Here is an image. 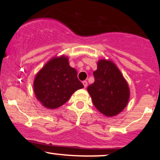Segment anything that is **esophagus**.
Here are the masks:
<instances>
[{"mask_svg": "<svg viewBox=\"0 0 160 160\" xmlns=\"http://www.w3.org/2000/svg\"><path fill=\"white\" fill-rule=\"evenodd\" d=\"M82 84H83V86H84V87H86V86H87V85H88V83H87V81H86V80H84V81H82Z\"/></svg>", "mask_w": 160, "mask_h": 160, "instance_id": "esophagus-1", "label": "esophagus"}]
</instances>
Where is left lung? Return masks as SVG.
Returning <instances> with one entry per match:
<instances>
[{
	"label": "left lung",
	"instance_id": "left-lung-1",
	"mask_svg": "<svg viewBox=\"0 0 160 160\" xmlns=\"http://www.w3.org/2000/svg\"><path fill=\"white\" fill-rule=\"evenodd\" d=\"M95 82L87 87L93 104L107 117L117 115L129 98L128 86L120 70L108 60H100L93 72Z\"/></svg>",
	"mask_w": 160,
	"mask_h": 160
}]
</instances>
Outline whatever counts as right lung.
<instances>
[{
	"label": "right lung",
	"mask_w": 160,
	"mask_h": 160,
	"mask_svg": "<svg viewBox=\"0 0 160 160\" xmlns=\"http://www.w3.org/2000/svg\"><path fill=\"white\" fill-rule=\"evenodd\" d=\"M83 85L78 72L69 65L67 57L53 58L37 74L34 90L43 106L55 109L67 102L71 95Z\"/></svg>",
	"instance_id": "right-lung-1"
}]
</instances>
